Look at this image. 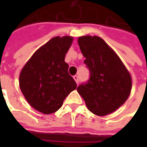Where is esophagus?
I'll use <instances>...</instances> for the list:
<instances>
[{"instance_id": "1", "label": "esophagus", "mask_w": 147, "mask_h": 147, "mask_svg": "<svg viewBox=\"0 0 147 147\" xmlns=\"http://www.w3.org/2000/svg\"><path fill=\"white\" fill-rule=\"evenodd\" d=\"M73 78H74V80H75V81L76 82L77 84H79V83H80V80H79V77H78V76H74Z\"/></svg>"}]
</instances>
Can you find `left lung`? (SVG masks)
<instances>
[{"label": "left lung", "instance_id": "obj_1", "mask_svg": "<svg viewBox=\"0 0 147 147\" xmlns=\"http://www.w3.org/2000/svg\"><path fill=\"white\" fill-rule=\"evenodd\" d=\"M86 58L90 78L77 87L87 108L98 116H105L120 107L129 97L131 78L122 61L107 43L98 36L78 39Z\"/></svg>", "mask_w": 147, "mask_h": 147}]
</instances>
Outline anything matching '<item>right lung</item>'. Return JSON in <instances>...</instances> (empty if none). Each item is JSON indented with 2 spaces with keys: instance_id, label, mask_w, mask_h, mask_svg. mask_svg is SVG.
Here are the masks:
<instances>
[{
  "instance_id": "right-lung-1",
  "label": "right lung",
  "mask_w": 147,
  "mask_h": 147,
  "mask_svg": "<svg viewBox=\"0 0 147 147\" xmlns=\"http://www.w3.org/2000/svg\"><path fill=\"white\" fill-rule=\"evenodd\" d=\"M70 36L54 37L38 49L23 67L20 86L28 103L44 114L55 113L77 84L64 61L72 43Z\"/></svg>"
}]
</instances>
